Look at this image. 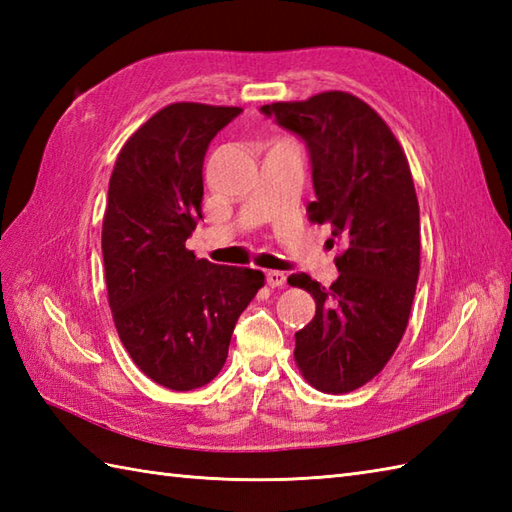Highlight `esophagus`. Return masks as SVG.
<instances>
[{"label": "esophagus", "mask_w": 512, "mask_h": 512, "mask_svg": "<svg viewBox=\"0 0 512 512\" xmlns=\"http://www.w3.org/2000/svg\"><path fill=\"white\" fill-rule=\"evenodd\" d=\"M266 281L270 288H284L286 286V275L279 273V270H268Z\"/></svg>", "instance_id": "34e87169"}]
</instances>
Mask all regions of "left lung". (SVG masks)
I'll return each instance as SVG.
<instances>
[{"label": "left lung", "instance_id": "left-lung-1", "mask_svg": "<svg viewBox=\"0 0 512 512\" xmlns=\"http://www.w3.org/2000/svg\"><path fill=\"white\" fill-rule=\"evenodd\" d=\"M266 116L306 140L317 200L314 224L341 239L330 288L306 273L288 284L317 303L295 334L303 378L325 394L369 383L407 330L420 273V209L405 151L387 123L354 94L321 92L308 101L264 105Z\"/></svg>", "mask_w": 512, "mask_h": 512}]
</instances>
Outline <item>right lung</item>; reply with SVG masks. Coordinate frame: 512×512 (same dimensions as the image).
Here are the masks:
<instances>
[{
	"mask_svg": "<svg viewBox=\"0 0 512 512\" xmlns=\"http://www.w3.org/2000/svg\"><path fill=\"white\" fill-rule=\"evenodd\" d=\"M242 107L173 103L123 145L103 217V264L116 332L154 383L198 389L220 374L239 314L264 273L217 266L184 246L202 217V162Z\"/></svg>",
	"mask_w": 512,
	"mask_h": 512,
	"instance_id": "add662e5",
	"label": "right lung"
}]
</instances>
